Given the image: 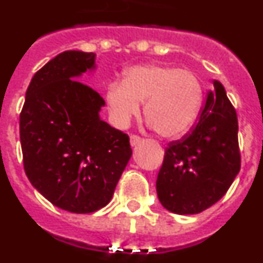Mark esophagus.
I'll use <instances>...</instances> for the list:
<instances>
[{
  "label": "esophagus",
  "instance_id": "obj_1",
  "mask_svg": "<svg viewBox=\"0 0 263 263\" xmlns=\"http://www.w3.org/2000/svg\"><path fill=\"white\" fill-rule=\"evenodd\" d=\"M141 141H142V138H141V137H138V136H130V145L133 146H137V145H139V142H141Z\"/></svg>",
  "mask_w": 263,
  "mask_h": 263
}]
</instances>
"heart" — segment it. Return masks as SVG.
<instances>
[{
	"label": "heart",
	"mask_w": 263,
	"mask_h": 263,
	"mask_svg": "<svg viewBox=\"0 0 263 263\" xmlns=\"http://www.w3.org/2000/svg\"><path fill=\"white\" fill-rule=\"evenodd\" d=\"M116 125L126 126L145 103L146 121L163 138H178L194 125L203 88L190 69L170 64H142L126 69L122 83L113 81L105 93Z\"/></svg>",
	"instance_id": "1"
}]
</instances>
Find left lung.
Masks as SVG:
<instances>
[{"instance_id": "1", "label": "left lung", "mask_w": 263, "mask_h": 263, "mask_svg": "<svg viewBox=\"0 0 263 263\" xmlns=\"http://www.w3.org/2000/svg\"><path fill=\"white\" fill-rule=\"evenodd\" d=\"M196 126L168 143L157 178L160 204L176 215L200 213L217 203L240 173L238 121L220 81H213Z\"/></svg>"}]
</instances>
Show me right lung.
<instances>
[{"label":"right lung","mask_w":263,"mask_h":263,"mask_svg":"<svg viewBox=\"0 0 263 263\" xmlns=\"http://www.w3.org/2000/svg\"><path fill=\"white\" fill-rule=\"evenodd\" d=\"M95 68L96 53H59L32 76L20 116L30 183L72 213L105 206L132 157L129 136L100 118L103 97L78 80Z\"/></svg>","instance_id":"add662e5"}]
</instances>
